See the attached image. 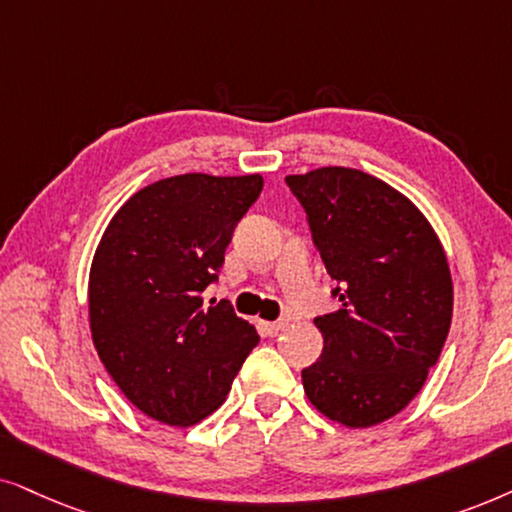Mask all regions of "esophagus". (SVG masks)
Segmentation results:
<instances>
[{"mask_svg": "<svg viewBox=\"0 0 512 512\" xmlns=\"http://www.w3.org/2000/svg\"><path fill=\"white\" fill-rule=\"evenodd\" d=\"M285 327H288V320H274V323H264V330H267V335H271V337L281 335Z\"/></svg>", "mask_w": 512, "mask_h": 512, "instance_id": "obj_1", "label": "esophagus"}]
</instances>
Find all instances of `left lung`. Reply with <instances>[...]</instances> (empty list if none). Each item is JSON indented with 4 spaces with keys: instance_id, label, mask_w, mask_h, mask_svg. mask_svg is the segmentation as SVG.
I'll return each mask as SVG.
<instances>
[{
    "instance_id": "1",
    "label": "left lung",
    "mask_w": 512,
    "mask_h": 512,
    "mask_svg": "<svg viewBox=\"0 0 512 512\" xmlns=\"http://www.w3.org/2000/svg\"><path fill=\"white\" fill-rule=\"evenodd\" d=\"M311 241L335 281V313L313 318L323 353L304 367L309 400L325 417L367 428L421 391L452 323L445 250L417 206L356 168L288 175Z\"/></svg>"
}]
</instances>
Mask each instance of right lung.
I'll return each instance as SVG.
<instances>
[{"label":"right lung","instance_id":"1","mask_svg":"<svg viewBox=\"0 0 512 512\" xmlns=\"http://www.w3.org/2000/svg\"><path fill=\"white\" fill-rule=\"evenodd\" d=\"M262 187V175L166 177L119 208L95 250L93 344L121 393L161 424L217 410L260 342L229 302L203 306V290Z\"/></svg>","mask_w":512,"mask_h":512}]
</instances>
